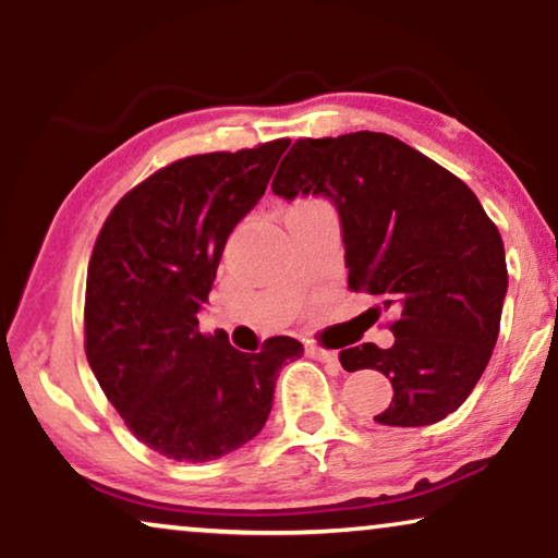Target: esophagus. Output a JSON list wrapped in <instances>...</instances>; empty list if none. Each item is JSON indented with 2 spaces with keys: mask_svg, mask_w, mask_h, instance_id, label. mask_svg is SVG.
Here are the masks:
<instances>
[{
  "mask_svg": "<svg viewBox=\"0 0 558 558\" xmlns=\"http://www.w3.org/2000/svg\"><path fill=\"white\" fill-rule=\"evenodd\" d=\"M307 353H310L312 357H315V361L338 365V353H335V350H327V348H319V345H310Z\"/></svg>",
  "mask_w": 558,
  "mask_h": 558,
  "instance_id": "1",
  "label": "esophagus"
}]
</instances>
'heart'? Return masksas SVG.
<instances>
[{
  "instance_id": "obj_1",
  "label": "heart",
  "mask_w": 558,
  "mask_h": 558,
  "mask_svg": "<svg viewBox=\"0 0 558 558\" xmlns=\"http://www.w3.org/2000/svg\"><path fill=\"white\" fill-rule=\"evenodd\" d=\"M304 205H310V203H304Z\"/></svg>"
}]
</instances>
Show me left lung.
Here are the masks:
<instances>
[{"label":"left lung","mask_w":558,"mask_h":558,"mask_svg":"<svg viewBox=\"0 0 558 558\" xmlns=\"http://www.w3.org/2000/svg\"><path fill=\"white\" fill-rule=\"evenodd\" d=\"M271 190L287 201L330 197L342 220L348 287L378 296L376 315L399 312L388 323L391 348L340 350L345 371L373 368L391 380L393 399L373 418L426 426L460 409L490 361L508 289L498 226L475 193L380 132L296 140Z\"/></svg>","instance_id":"8db88e82"}]
</instances>
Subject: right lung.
<instances>
[{"label":"right lung","instance_id":"1","mask_svg":"<svg viewBox=\"0 0 558 558\" xmlns=\"http://www.w3.org/2000/svg\"><path fill=\"white\" fill-rule=\"evenodd\" d=\"M287 147L274 140L178 159L129 190L98 231L83 348L129 432L167 460L210 462L254 439L279 368L304 353L287 335L241 353L197 323L228 235Z\"/></svg>","mask_w":558,"mask_h":558}]
</instances>
